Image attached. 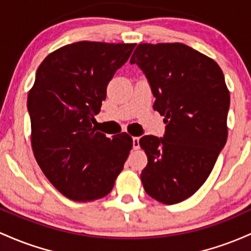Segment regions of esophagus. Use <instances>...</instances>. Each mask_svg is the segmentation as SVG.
I'll list each match as a JSON object with an SVG mask.
<instances>
[{"mask_svg": "<svg viewBox=\"0 0 251 251\" xmlns=\"http://www.w3.org/2000/svg\"><path fill=\"white\" fill-rule=\"evenodd\" d=\"M133 147L134 149L140 148V137H133Z\"/></svg>", "mask_w": 251, "mask_h": 251, "instance_id": "obj_1", "label": "esophagus"}]
</instances>
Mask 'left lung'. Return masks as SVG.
Returning <instances> with one entry per match:
<instances>
[{"mask_svg":"<svg viewBox=\"0 0 251 251\" xmlns=\"http://www.w3.org/2000/svg\"><path fill=\"white\" fill-rule=\"evenodd\" d=\"M137 64L167 123L163 137L140 139L148 163L141 173L148 196L173 205L193 196L209 178L227 139L230 94L213 59L180 42L140 44Z\"/></svg>","mask_w":251,"mask_h":251,"instance_id":"obj_1","label":"left lung"}]
</instances>
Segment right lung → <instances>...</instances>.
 <instances>
[{
    "label": "right lung",
    "mask_w": 251,
    "mask_h": 251,
    "mask_svg": "<svg viewBox=\"0 0 251 251\" xmlns=\"http://www.w3.org/2000/svg\"><path fill=\"white\" fill-rule=\"evenodd\" d=\"M135 46L75 42L50 53L38 67L27 100L33 153L50 184L72 201L110 193L133 148L130 135L110 139L92 125L109 81Z\"/></svg>",
    "instance_id": "right-lung-1"
}]
</instances>
